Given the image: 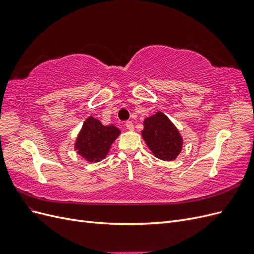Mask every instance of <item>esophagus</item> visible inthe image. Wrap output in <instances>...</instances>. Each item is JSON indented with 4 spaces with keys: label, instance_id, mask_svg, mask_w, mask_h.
<instances>
[{
    "label": "esophagus",
    "instance_id": "esophagus-1",
    "mask_svg": "<svg viewBox=\"0 0 254 254\" xmlns=\"http://www.w3.org/2000/svg\"><path fill=\"white\" fill-rule=\"evenodd\" d=\"M125 126H126V128H127L128 130H130V131H131V130H133V129H134V127H133V124H132V122H130V121L126 122Z\"/></svg>",
    "mask_w": 254,
    "mask_h": 254
}]
</instances>
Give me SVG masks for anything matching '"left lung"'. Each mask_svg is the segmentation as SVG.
Returning a JSON list of instances; mask_svg holds the SVG:
<instances>
[{"label": "left lung", "instance_id": "8db88e82", "mask_svg": "<svg viewBox=\"0 0 254 254\" xmlns=\"http://www.w3.org/2000/svg\"><path fill=\"white\" fill-rule=\"evenodd\" d=\"M142 137L156 158L173 161L182 150L183 139L179 130L166 115L158 111L146 118L143 123Z\"/></svg>", "mask_w": 254, "mask_h": 254}]
</instances>
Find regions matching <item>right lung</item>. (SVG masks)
<instances>
[{"label": "right lung", "instance_id": "right-lung-1", "mask_svg": "<svg viewBox=\"0 0 254 254\" xmlns=\"http://www.w3.org/2000/svg\"><path fill=\"white\" fill-rule=\"evenodd\" d=\"M121 134L114 125L104 126L101 121L89 117L76 137L74 148L88 162H99L109 153L111 145Z\"/></svg>", "mask_w": 254, "mask_h": 254}]
</instances>
